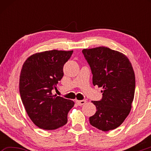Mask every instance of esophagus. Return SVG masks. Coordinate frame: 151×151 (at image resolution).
Wrapping results in <instances>:
<instances>
[{
    "instance_id": "esophagus-1",
    "label": "esophagus",
    "mask_w": 151,
    "mask_h": 151,
    "mask_svg": "<svg viewBox=\"0 0 151 151\" xmlns=\"http://www.w3.org/2000/svg\"><path fill=\"white\" fill-rule=\"evenodd\" d=\"M86 100H81V101H76V103H77L78 106H82L83 104H85L86 103Z\"/></svg>"
}]
</instances>
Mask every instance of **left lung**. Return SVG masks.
Returning a JSON list of instances; mask_svg holds the SVG:
<instances>
[{
  "label": "left lung",
  "instance_id": "obj_1",
  "mask_svg": "<svg viewBox=\"0 0 151 151\" xmlns=\"http://www.w3.org/2000/svg\"><path fill=\"white\" fill-rule=\"evenodd\" d=\"M90 66L93 84L103 87L100 101H92L96 111L90 124L103 131L121 125L131 109L135 91V76L129 58L118 51L104 47L83 49Z\"/></svg>",
  "mask_w": 151,
  "mask_h": 151
}]
</instances>
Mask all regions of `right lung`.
<instances>
[{"label": "right lung", "mask_w": 151, "mask_h": 151, "mask_svg": "<svg viewBox=\"0 0 151 151\" xmlns=\"http://www.w3.org/2000/svg\"><path fill=\"white\" fill-rule=\"evenodd\" d=\"M73 50H48L30 56L22 66L19 91L32 121L40 129L55 130L66 124L68 112L75 103L52 95L64 75L63 66Z\"/></svg>", "instance_id": "1"}]
</instances>
